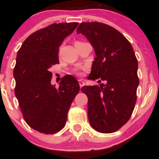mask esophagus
Returning a JSON list of instances; mask_svg holds the SVG:
<instances>
[{
  "label": "esophagus",
  "instance_id": "esophagus-1",
  "mask_svg": "<svg viewBox=\"0 0 159 159\" xmlns=\"http://www.w3.org/2000/svg\"><path fill=\"white\" fill-rule=\"evenodd\" d=\"M78 82H79V85H80V87H83V86H84V81L82 79H80L78 80Z\"/></svg>",
  "mask_w": 159,
  "mask_h": 159
}]
</instances>
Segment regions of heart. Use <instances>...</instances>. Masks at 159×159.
Here are the masks:
<instances>
[{
	"instance_id": "1",
	"label": "heart",
	"mask_w": 159,
	"mask_h": 159,
	"mask_svg": "<svg viewBox=\"0 0 159 159\" xmlns=\"http://www.w3.org/2000/svg\"><path fill=\"white\" fill-rule=\"evenodd\" d=\"M82 43H83V42L77 41V42H75V45H80V44H82Z\"/></svg>"
}]
</instances>
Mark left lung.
<instances>
[{
    "label": "left lung",
    "instance_id": "8db88e82",
    "mask_svg": "<svg viewBox=\"0 0 159 159\" xmlns=\"http://www.w3.org/2000/svg\"><path fill=\"white\" fill-rule=\"evenodd\" d=\"M94 48L96 57L89 78L106 82L84 86L90 125L102 133L117 131L130 119L139 85L138 60L129 40L117 30L99 22H83L77 29Z\"/></svg>",
    "mask_w": 159,
    "mask_h": 159
}]
</instances>
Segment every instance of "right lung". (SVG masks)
<instances>
[{"label":"right lung","mask_w":159,"mask_h":159,"mask_svg":"<svg viewBox=\"0 0 159 159\" xmlns=\"http://www.w3.org/2000/svg\"><path fill=\"white\" fill-rule=\"evenodd\" d=\"M78 23L52 24L33 33L16 57L13 75L15 95L27 125L38 132L54 134L64 127L72 101L80 90L72 75L65 76L58 88L52 85L49 69L59 63V47Z\"/></svg>","instance_id":"add662e5"}]
</instances>
